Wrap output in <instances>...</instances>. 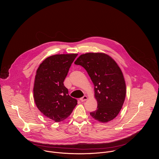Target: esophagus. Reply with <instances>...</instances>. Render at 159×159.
I'll return each instance as SVG.
<instances>
[{
  "label": "esophagus",
  "instance_id": "obj_1",
  "mask_svg": "<svg viewBox=\"0 0 159 159\" xmlns=\"http://www.w3.org/2000/svg\"><path fill=\"white\" fill-rule=\"evenodd\" d=\"M87 99H88V97H87L86 95H84L83 97H81V98H80V101H81V102H83L86 101Z\"/></svg>",
  "mask_w": 159,
  "mask_h": 159
}]
</instances>
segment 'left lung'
<instances>
[{"mask_svg":"<svg viewBox=\"0 0 159 159\" xmlns=\"http://www.w3.org/2000/svg\"><path fill=\"white\" fill-rule=\"evenodd\" d=\"M86 69L94 85L97 109L91 116L102 123L114 119L124 104L126 86L123 73L113 59L102 52L81 54L75 62Z\"/></svg>","mask_w":159,"mask_h":159,"instance_id":"left-lung-1","label":"left lung"}]
</instances>
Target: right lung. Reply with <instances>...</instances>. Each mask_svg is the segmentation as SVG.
I'll return each instance as SVG.
<instances>
[{"mask_svg":"<svg viewBox=\"0 0 159 159\" xmlns=\"http://www.w3.org/2000/svg\"><path fill=\"white\" fill-rule=\"evenodd\" d=\"M77 54H56L45 59L37 70L34 97L38 109L57 122L72 113L77 100L68 95L64 81Z\"/></svg>","mask_w":159,"mask_h":159,"instance_id":"1","label":"right lung"}]
</instances>
